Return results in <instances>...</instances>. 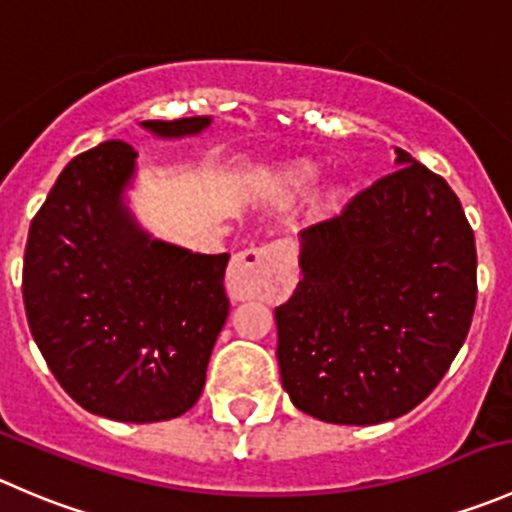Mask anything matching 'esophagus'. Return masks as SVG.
I'll return each mask as SVG.
<instances>
[{
	"label": "esophagus",
	"mask_w": 512,
	"mask_h": 512,
	"mask_svg": "<svg viewBox=\"0 0 512 512\" xmlns=\"http://www.w3.org/2000/svg\"><path fill=\"white\" fill-rule=\"evenodd\" d=\"M278 281H281V268L271 246L241 251L234 256L226 273V288L234 301L268 296L278 286Z\"/></svg>",
	"instance_id": "esophagus-1"
}]
</instances>
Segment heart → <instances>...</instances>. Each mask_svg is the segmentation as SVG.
Wrapping results in <instances>:
<instances>
[{"mask_svg": "<svg viewBox=\"0 0 512 512\" xmlns=\"http://www.w3.org/2000/svg\"><path fill=\"white\" fill-rule=\"evenodd\" d=\"M313 179H316V169L311 164H293L291 169H286L278 176V186L286 194H298V191L308 189L313 184Z\"/></svg>", "mask_w": 512, "mask_h": 512, "instance_id": "heart-1", "label": "heart"}]
</instances>
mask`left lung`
<instances>
[{
	"label": "left lung",
	"mask_w": 512,
	"mask_h": 512,
	"mask_svg": "<svg viewBox=\"0 0 512 512\" xmlns=\"http://www.w3.org/2000/svg\"><path fill=\"white\" fill-rule=\"evenodd\" d=\"M396 154V171L303 231L301 281L276 308L281 383L318 421L406 416L448 373L473 321L478 256L460 199Z\"/></svg>",
	"instance_id": "1"
}]
</instances>
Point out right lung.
Wrapping results in <instances>:
<instances>
[{
	"instance_id": "add662e5",
	"label": "right lung",
	"mask_w": 512,
	"mask_h": 512,
	"mask_svg": "<svg viewBox=\"0 0 512 512\" xmlns=\"http://www.w3.org/2000/svg\"><path fill=\"white\" fill-rule=\"evenodd\" d=\"M159 136L209 116L144 121ZM136 151L104 141L74 156L29 226L22 293L29 331L59 386L94 416L156 423L199 401L229 316V254H194L134 224L121 191Z\"/></svg>"
}]
</instances>
